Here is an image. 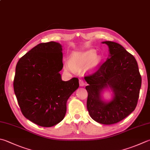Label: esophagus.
<instances>
[{
	"label": "esophagus",
	"instance_id": "obj_1",
	"mask_svg": "<svg viewBox=\"0 0 150 150\" xmlns=\"http://www.w3.org/2000/svg\"><path fill=\"white\" fill-rule=\"evenodd\" d=\"M80 81V86L82 87V86H84L85 85H86L85 81L83 80H81H81H80V81Z\"/></svg>",
	"mask_w": 150,
	"mask_h": 150
}]
</instances>
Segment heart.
Here are the masks:
<instances>
[{"mask_svg": "<svg viewBox=\"0 0 150 150\" xmlns=\"http://www.w3.org/2000/svg\"><path fill=\"white\" fill-rule=\"evenodd\" d=\"M101 57L97 55L95 50L89 49L82 52H74L72 53L71 61L68 60L65 63V69L73 72L76 69H82L88 65L91 70H95L99 67Z\"/></svg>", "mask_w": 150, "mask_h": 150, "instance_id": "b5f03b06", "label": "heart"}]
</instances>
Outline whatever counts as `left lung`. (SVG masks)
Masks as SVG:
<instances>
[{"label":"left lung","mask_w":150,"mask_h":150,"mask_svg":"<svg viewBox=\"0 0 150 150\" xmlns=\"http://www.w3.org/2000/svg\"><path fill=\"white\" fill-rule=\"evenodd\" d=\"M109 57L94 74L85 77L88 83L87 108L93 120L104 125L116 123L134 111L139 97L142 78L136 59L116 42L104 41ZM112 92L111 100L105 101L102 93Z\"/></svg>","instance_id":"8db88e82"}]
</instances>
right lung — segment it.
Wrapping results in <instances>:
<instances>
[{
  "instance_id": "add662e5",
  "label": "right lung",
  "mask_w": 150,
  "mask_h": 150,
  "mask_svg": "<svg viewBox=\"0 0 150 150\" xmlns=\"http://www.w3.org/2000/svg\"><path fill=\"white\" fill-rule=\"evenodd\" d=\"M62 51L58 42L39 44L16 67L13 89L22 114L41 127H50L64 119L67 102L79 87L77 78L62 80Z\"/></svg>"
}]
</instances>
